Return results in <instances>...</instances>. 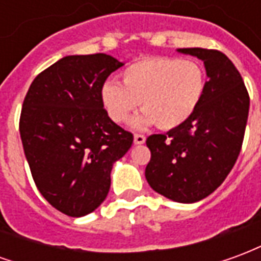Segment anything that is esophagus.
<instances>
[{"label": "esophagus", "instance_id": "1", "mask_svg": "<svg viewBox=\"0 0 261 261\" xmlns=\"http://www.w3.org/2000/svg\"><path fill=\"white\" fill-rule=\"evenodd\" d=\"M144 142H145V137L142 136V134H136L134 136V144L136 145H141Z\"/></svg>", "mask_w": 261, "mask_h": 261}]
</instances>
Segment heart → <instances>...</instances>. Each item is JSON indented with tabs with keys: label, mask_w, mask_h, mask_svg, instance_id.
<instances>
[{
	"label": "heart",
	"mask_w": 261,
	"mask_h": 261,
	"mask_svg": "<svg viewBox=\"0 0 261 261\" xmlns=\"http://www.w3.org/2000/svg\"><path fill=\"white\" fill-rule=\"evenodd\" d=\"M121 78L123 84H103L102 103L116 123L127 121L140 103L144 113L133 121L136 128L152 123L162 130L179 127L194 114L205 92V71L194 60L149 57L128 65Z\"/></svg>",
	"instance_id": "heart-1"
}]
</instances>
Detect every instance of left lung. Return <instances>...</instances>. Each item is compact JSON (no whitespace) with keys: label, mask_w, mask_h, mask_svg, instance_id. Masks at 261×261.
Segmentation results:
<instances>
[{"label":"left lung","mask_w":261,"mask_h":261,"mask_svg":"<svg viewBox=\"0 0 261 261\" xmlns=\"http://www.w3.org/2000/svg\"><path fill=\"white\" fill-rule=\"evenodd\" d=\"M201 60L208 81L200 106L190 119L166 134L147 138L151 161L149 186L176 202H197L215 192L241 152L249 93L239 71L224 53L207 48H177Z\"/></svg>","instance_id":"obj_1"}]
</instances>
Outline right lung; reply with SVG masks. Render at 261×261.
Listing matches in <instances>:
<instances>
[{
	"label": "right lung",
	"instance_id": "add662e5",
	"mask_svg": "<svg viewBox=\"0 0 261 261\" xmlns=\"http://www.w3.org/2000/svg\"><path fill=\"white\" fill-rule=\"evenodd\" d=\"M124 63L112 56H67L32 82L19 133L39 192L69 217L95 211L108 196L113 164L131 148L133 134L103 109L100 91Z\"/></svg>",
	"mask_w": 261,
	"mask_h": 261
}]
</instances>
